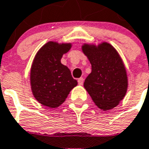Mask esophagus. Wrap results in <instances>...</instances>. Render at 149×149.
<instances>
[{
    "label": "esophagus",
    "mask_w": 149,
    "mask_h": 149,
    "mask_svg": "<svg viewBox=\"0 0 149 149\" xmlns=\"http://www.w3.org/2000/svg\"><path fill=\"white\" fill-rule=\"evenodd\" d=\"M78 84H79V85H82L84 84V78L83 77H80L78 79Z\"/></svg>",
    "instance_id": "obj_1"
}]
</instances>
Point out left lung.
Returning <instances> with one entry per match:
<instances>
[{
  "label": "left lung",
  "instance_id": "obj_1",
  "mask_svg": "<svg viewBox=\"0 0 149 149\" xmlns=\"http://www.w3.org/2000/svg\"><path fill=\"white\" fill-rule=\"evenodd\" d=\"M82 50L91 65L84 88L100 109L114 108L125 97L128 88L126 70L120 55L107 42L98 46L85 43Z\"/></svg>",
  "mask_w": 149,
  "mask_h": 149
}]
</instances>
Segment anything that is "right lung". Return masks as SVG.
<instances>
[{
	"label": "right lung",
	"mask_w": 149,
	"mask_h": 149,
	"mask_svg": "<svg viewBox=\"0 0 149 149\" xmlns=\"http://www.w3.org/2000/svg\"><path fill=\"white\" fill-rule=\"evenodd\" d=\"M71 47V43L50 41L38 50L33 61L30 76L33 95L49 108L61 105L70 91L77 85L69 68L61 63L63 54Z\"/></svg>",
	"instance_id": "right-lung-1"
}]
</instances>
